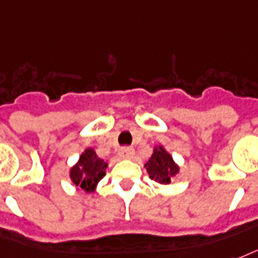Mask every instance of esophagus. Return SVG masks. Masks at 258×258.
<instances>
[{"label":"esophagus","mask_w":258,"mask_h":258,"mask_svg":"<svg viewBox=\"0 0 258 258\" xmlns=\"http://www.w3.org/2000/svg\"><path fill=\"white\" fill-rule=\"evenodd\" d=\"M119 156L123 159H132L135 156V149L132 147H122L119 149Z\"/></svg>","instance_id":"34e87169"}]
</instances>
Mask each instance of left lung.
I'll return each mask as SVG.
<instances>
[{
    "label": "left lung",
    "instance_id": "1",
    "mask_svg": "<svg viewBox=\"0 0 258 258\" xmlns=\"http://www.w3.org/2000/svg\"><path fill=\"white\" fill-rule=\"evenodd\" d=\"M147 171L152 180L157 181L160 184H168L171 183L175 175L177 173L179 168L173 163L172 156L164 151V148L159 147L155 149L153 155L147 163Z\"/></svg>",
    "mask_w": 258,
    "mask_h": 258
}]
</instances>
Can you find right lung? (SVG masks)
<instances>
[{
    "mask_svg": "<svg viewBox=\"0 0 258 258\" xmlns=\"http://www.w3.org/2000/svg\"><path fill=\"white\" fill-rule=\"evenodd\" d=\"M107 164L97 156L94 149H86L79 157L78 164L71 168V180L82 189L93 191L95 184L106 175Z\"/></svg>",
    "mask_w": 258,
    "mask_h": 258,
    "instance_id": "right-lung-1",
    "label": "right lung"
}]
</instances>
